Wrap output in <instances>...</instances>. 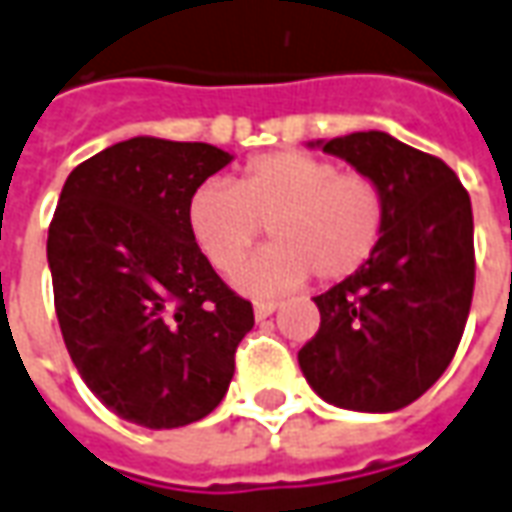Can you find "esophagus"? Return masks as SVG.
Returning a JSON list of instances; mask_svg holds the SVG:
<instances>
[{
    "label": "esophagus",
    "instance_id": "34e87169",
    "mask_svg": "<svg viewBox=\"0 0 512 512\" xmlns=\"http://www.w3.org/2000/svg\"><path fill=\"white\" fill-rule=\"evenodd\" d=\"M277 310V302H255V316L257 318H268L271 313Z\"/></svg>",
    "mask_w": 512,
    "mask_h": 512
}]
</instances>
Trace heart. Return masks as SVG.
I'll list each match as a JSON object with an SVG mask.
<instances>
[{
	"label": "heart",
	"mask_w": 512,
	"mask_h": 512,
	"mask_svg": "<svg viewBox=\"0 0 512 512\" xmlns=\"http://www.w3.org/2000/svg\"><path fill=\"white\" fill-rule=\"evenodd\" d=\"M191 241L219 274L244 263L263 227L274 246L241 271V288L274 293L316 274L341 282L377 255L388 230V194L366 171L338 169L310 152H266L246 160L235 188L202 182L185 205Z\"/></svg>",
	"instance_id": "1"
}]
</instances>
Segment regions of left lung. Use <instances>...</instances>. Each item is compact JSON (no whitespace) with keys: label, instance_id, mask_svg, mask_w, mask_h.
<instances>
[{"label":"left lung","instance_id":"1","mask_svg":"<svg viewBox=\"0 0 512 512\" xmlns=\"http://www.w3.org/2000/svg\"><path fill=\"white\" fill-rule=\"evenodd\" d=\"M388 194L377 255L313 302L318 332L299 366L330 405L391 413L416 402L452 363L474 296L471 199L441 157L368 130L321 146Z\"/></svg>","mask_w":512,"mask_h":512}]
</instances>
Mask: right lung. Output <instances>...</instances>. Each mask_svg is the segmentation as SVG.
<instances>
[{
  "label": "right lung",
  "instance_id": "right-lung-1",
  "mask_svg": "<svg viewBox=\"0 0 512 512\" xmlns=\"http://www.w3.org/2000/svg\"><path fill=\"white\" fill-rule=\"evenodd\" d=\"M210 144L130 138L71 171L46 257L60 332L85 385L149 430L213 413L255 327L185 227L196 188L230 163Z\"/></svg>",
  "mask_w": 512,
  "mask_h": 512
}]
</instances>
